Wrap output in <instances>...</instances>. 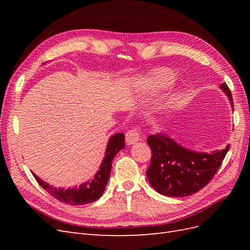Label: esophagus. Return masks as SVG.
<instances>
[{
	"mask_svg": "<svg viewBox=\"0 0 250 250\" xmlns=\"http://www.w3.org/2000/svg\"><path fill=\"white\" fill-rule=\"evenodd\" d=\"M126 143L128 145H133V144H137L140 139H141V134H140V130L138 128H133V129L129 130L126 133Z\"/></svg>",
	"mask_w": 250,
	"mask_h": 250,
	"instance_id": "esophagus-1",
	"label": "esophagus"
}]
</instances>
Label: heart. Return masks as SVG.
<instances>
[{
	"label": "heart",
	"instance_id": "heart-1",
	"mask_svg": "<svg viewBox=\"0 0 250 250\" xmlns=\"http://www.w3.org/2000/svg\"><path fill=\"white\" fill-rule=\"evenodd\" d=\"M176 82V74L168 67H156L139 81L142 93L155 96L172 87Z\"/></svg>",
	"mask_w": 250,
	"mask_h": 250
}]
</instances>
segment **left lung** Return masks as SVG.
<instances>
[{"label":"left lung","mask_w":250,"mask_h":250,"mask_svg":"<svg viewBox=\"0 0 250 250\" xmlns=\"http://www.w3.org/2000/svg\"><path fill=\"white\" fill-rule=\"evenodd\" d=\"M220 88L233 108L228 84L222 83ZM147 143L152 152L147 178L156 192L168 197H186L200 191L214 177L230 147L209 153L198 152L163 132L149 135Z\"/></svg>","instance_id":"left-lung-1"}]
</instances>
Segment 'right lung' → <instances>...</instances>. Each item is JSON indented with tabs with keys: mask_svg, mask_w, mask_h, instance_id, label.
<instances>
[{
	"mask_svg": "<svg viewBox=\"0 0 250 250\" xmlns=\"http://www.w3.org/2000/svg\"><path fill=\"white\" fill-rule=\"evenodd\" d=\"M123 148H125L124 134L116 133L111 135L108 140L106 150H105V155L100 165V168L95 174L94 178L85 181V183L81 184L78 187L75 186L67 188H55L41 179L35 173L32 172V174L40 186L59 201L71 204V206L92 203L102 196L110 175L113 157Z\"/></svg>",
	"mask_w": 250,
	"mask_h": 250,
	"instance_id": "1",
	"label": "right lung"
}]
</instances>
